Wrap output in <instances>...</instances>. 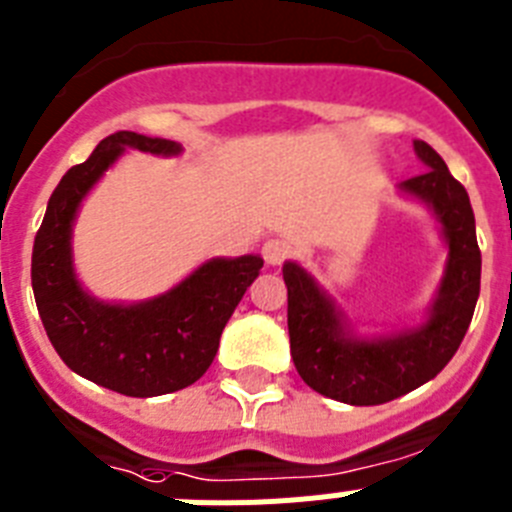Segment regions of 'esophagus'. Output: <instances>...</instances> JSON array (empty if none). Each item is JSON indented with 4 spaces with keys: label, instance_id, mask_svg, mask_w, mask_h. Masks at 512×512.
<instances>
[{
    "label": "esophagus",
    "instance_id": "esophagus-1",
    "mask_svg": "<svg viewBox=\"0 0 512 512\" xmlns=\"http://www.w3.org/2000/svg\"><path fill=\"white\" fill-rule=\"evenodd\" d=\"M261 256L269 266H279L292 256V246H289L284 238H269V241L261 246Z\"/></svg>",
    "mask_w": 512,
    "mask_h": 512
}]
</instances>
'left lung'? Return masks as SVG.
<instances>
[{
    "mask_svg": "<svg viewBox=\"0 0 512 512\" xmlns=\"http://www.w3.org/2000/svg\"><path fill=\"white\" fill-rule=\"evenodd\" d=\"M415 151L428 169L402 182V192L433 207L449 243V266L431 320L400 336L361 341L348 336L333 302L297 264H284L289 348L297 372L320 395L348 405H382L436 377L456 354L479 297L482 253L467 189L425 140Z\"/></svg>",
    "mask_w": 512,
    "mask_h": 512,
    "instance_id": "left-lung-1",
    "label": "left lung"
}]
</instances>
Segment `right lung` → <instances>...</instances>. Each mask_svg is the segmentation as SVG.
<instances>
[{"instance_id": "1", "label": "right lung", "mask_w": 512, "mask_h": 512, "mask_svg": "<svg viewBox=\"0 0 512 512\" xmlns=\"http://www.w3.org/2000/svg\"><path fill=\"white\" fill-rule=\"evenodd\" d=\"M125 148L176 156L179 143L117 130L53 189L33 243V292L43 328L63 364L128 397L184 390L210 369L220 333L259 277V256L212 259L171 292L140 305H104L89 297L71 266V223L84 194Z\"/></svg>"}]
</instances>
